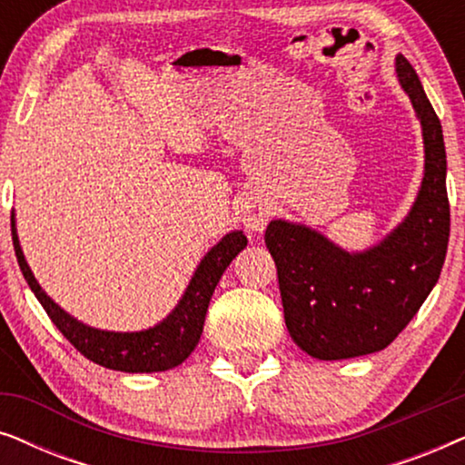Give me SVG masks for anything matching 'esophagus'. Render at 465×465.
Returning a JSON list of instances; mask_svg holds the SVG:
<instances>
[{
  "label": "esophagus",
  "instance_id": "34e87169",
  "mask_svg": "<svg viewBox=\"0 0 465 465\" xmlns=\"http://www.w3.org/2000/svg\"><path fill=\"white\" fill-rule=\"evenodd\" d=\"M237 215H239L241 224H243L247 231L260 232V231H264L266 222H269V218H271V207H269V203L258 199V196H247V199L239 203Z\"/></svg>",
  "mask_w": 465,
  "mask_h": 465
}]
</instances>
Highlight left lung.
Instances as JSON below:
<instances>
[{
  "instance_id": "obj_1",
  "label": "left lung",
  "mask_w": 465,
  "mask_h": 465,
  "mask_svg": "<svg viewBox=\"0 0 465 465\" xmlns=\"http://www.w3.org/2000/svg\"><path fill=\"white\" fill-rule=\"evenodd\" d=\"M396 74L421 123L425 171L415 205L379 245L349 253L313 228L272 220L264 243L277 266L285 326L317 360L381 351L421 307L447 256L450 209L442 126L404 54Z\"/></svg>"
}]
</instances>
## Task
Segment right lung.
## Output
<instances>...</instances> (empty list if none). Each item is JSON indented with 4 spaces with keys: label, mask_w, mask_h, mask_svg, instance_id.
Wrapping results in <instances>:
<instances>
[{
    "label": "right lung",
    "mask_w": 465,
    "mask_h": 465,
    "mask_svg": "<svg viewBox=\"0 0 465 465\" xmlns=\"http://www.w3.org/2000/svg\"><path fill=\"white\" fill-rule=\"evenodd\" d=\"M12 243H15L18 266H21L23 277L27 279L31 292L40 301L54 326L61 330V334L84 358L104 368H110V371L163 372L180 366L199 345L215 285H218L226 266L247 245V237L243 231H232L218 245H213L207 252V256L201 260V264L196 266L182 301L167 315V320L156 323L154 328L142 330V332H107V330L86 326V323L65 313L35 282L34 272L23 256L21 243H18L15 213H12Z\"/></svg>",
    "instance_id": "1"
}]
</instances>
